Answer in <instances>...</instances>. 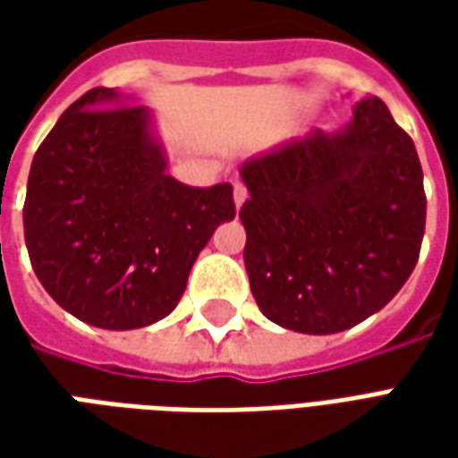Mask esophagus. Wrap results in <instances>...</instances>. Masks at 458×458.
Segmentation results:
<instances>
[{
    "label": "esophagus",
    "instance_id": "obj_1",
    "mask_svg": "<svg viewBox=\"0 0 458 458\" xmlns=\"http://www.w3.org/2000/svg\"><path fill=\"white\" fill-rule=\"evenodd\" d=\"M233 199H235V206H238V208L245 203V199H248V189H245V183H240V181L233 183Z\"/></svg>",
    "mask_w": 458,
    "mask_h": 458
}]
</instances>
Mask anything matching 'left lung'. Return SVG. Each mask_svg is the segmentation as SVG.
Returning a JSON list of instances; mask_svg holds the SVG:
<instances>
[{
  "label": "left lung",
  "mask_w": 458,
  "mask_h": 458,
  "mask_svg": "<svg viewBox=\"0 0 458 458\" xmlns=\"http://www.w3.org/2000/svg\"><path fill=\"white\" fill-rule=\"evenodd\" d=\"M245 269L259 311L299 334H338L403 289L427 220L422 164L383 100L338 134L309 131L242 166Z\"/></svg>",
  "instance_id": "left-lung-1"
}]
</instances>
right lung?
Returning a JSON list of instances; mask_svg holds the SVG:
<instances>
[{
  "label": "right lung",
  "mask_w": 458,
  "mask_h": 458,
  "mask_svg": "<svg viewBox=\"0 0 458 458\" xmlns=\"http://www.w3.org/2000/svg\"><path fill=\"white\" fill-rule=\"evenodd\" d=\"M233 218V186L171 179L147 107L120 103L110 88L61 114L29 171L31 267L55 304L98 328L171 314L213 230Z\"/></svg>",
  "instance_id": "1"
}]
</instances>
